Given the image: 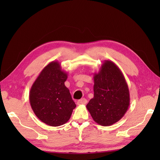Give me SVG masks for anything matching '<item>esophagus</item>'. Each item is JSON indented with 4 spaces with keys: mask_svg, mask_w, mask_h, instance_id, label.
I'll list each match as a JSON object with an SVG mask.
<instances>
[{
    "mask_svg": "<svg viewBox=\"0 0 160 160\" xmlns=\"http://www.w3.org/2000/svg\"><path fill=\"white\" fill-rule=\"evenodd\" d=\"M87 103V100L85 99V98H82V99L79 100L77 102L78 105H84Z\"/></svg>",
    "mask_w": 160,
    "mask_h": 160,
    "instance_id": "esophagus-1",
    "label": "esophagus"
}]
</instances>
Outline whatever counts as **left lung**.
<instances>
[{
	"instance_id": "left-lung-1",
	"label": "left lung",
	"mask_w": 160,
	"mask_h": 160,
	"mask_svg": "<svg viewBox=\"0 0 160 160\" xmlns=\"http://www.w3.org/2000/svg\"><path fill=\"white\" fill-rule=\"evenodd\" d=\"M94 96L87 105L93 120L111 126L124 116L130 105V94L125 78L116 64L104 60L93 76Z\"/></svg>"
}]
</instances>
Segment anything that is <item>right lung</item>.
Returning a JSON list of instances; mask_svg holds the SVG:
<instances>
[{
	"label": "right lung",
	"instance_id": "add662e5",
	"mask_svg": "<svg viewBox=\"0 0 160 160\" xmlns=\"http://www.w3.org/2000/svg\"><path fill=\"white\" fill-rule=\"evenodd\" d=\"M67 75L58 61H53L42 70L30 89L29 102L33 113L52 127L65 124L76 107L64 85Z\"/></svg>",
	"mask_w": 160,
	"mask_h": 160
}]
</instances>
